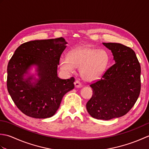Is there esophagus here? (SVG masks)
I'll return each mask as SVG.
<instances>
[{
	"mask_svg": "<svg viewBox=\"0 0 149 149\" xmlns=\"http://www.w3.org/2000/svg\"><path fill=\"white\" fill-rule=\"evenodd\" d=\"M74 85H75V88H81L82 87L81 83L78 80H76L74 82Z\"/></svg>",
	"mask_w": 149,
	"mask_h": 149,
	"instance_id": "1",
	"label": "esophagus"
}]
</instances>
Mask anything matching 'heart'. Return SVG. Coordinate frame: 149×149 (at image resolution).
<instances>
[{"instance_id": "b5f03b06", "label": "heart", "mask_w": 149, "mask_h": 149, "mask_svg": "<svg viewBox=\"0 0 149 149\" xmlns=\"http://www.w3.org/2000/svg\"><path fill=\"white\" fill-rule=\"evenodd\" d=\"M109 61V55L106 50L83 45L72 49L68 56L62 57L60 66L67 73H73L75 67H79L81 78L87 82H93L103 74Z\"/></svg>"}]
</instances>
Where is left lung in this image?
<instances>
[{"mask_svg":"<svg viewBox=\"0 0 149 149\" xmlns=\"http://www.w3.org/2000/svg\"><path fill=\"white\" fill-rule=\"evenodd\" d=\"M111 50L115 63L100 80L90 84L93 95L86 103L91 116L109 120L127 114L141 90V67L134 51L117 43H102Z\"/></svg>","mask_w":149,"mask_h":149,"instance_id":"1","label":"left lung"}]
</instances>
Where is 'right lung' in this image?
<instances>
[{
  "mask_svg": "<svg viewBox=\"0 0 149 149\" xmlns=\"http://www.w3.org/2000/svg\"><path fill=\"white\" fill-rule=\"evenodd\" d=\"M67 42L63 38L30 41L16 49L8 65L7 88L15 105L27 116L51 117L59 107L63 97L74 88L75 79L58 77V66ZM37 66L36 79L28 76Z\"/></svg>",
  "mask_w": 149,
  "mask_h": 149,
  "instance_id": "1",
  "label": "right lung"
}]
</instances>
